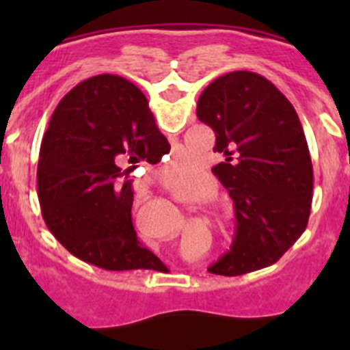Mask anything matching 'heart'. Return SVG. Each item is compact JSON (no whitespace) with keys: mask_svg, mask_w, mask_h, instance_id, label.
Instances as JSON below:
<instances>
[{"mask_svg":"<svg viewBox=\"0 0 350 350\" xmlns=\"http://www.w3.org/2000/svg\"><path fill=\"white\" fill-rule=\"evenodd\" d=\"M193 185H184V187H180V189H175V194H177L178 198H185L189 196V194H193Z\"/></svg>","mask_w":350,"mask_h":350,"instance_id":"1","label":"heart"}]
</instances>
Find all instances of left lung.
I'll return each mask as SVG.
<instances>
[{
    "label": "left lung",
    "mask_w": 350,
    "mask_h": 350,
    "mask_svg": "<svg viewBox=\"0 0 350 350\" xmlns=\"http://www.w3.org/2000/svg\"><path fill=\"white\" fill-rule=\"evenodd\" d=\"M196 116L215 133L224 161L212 172L237 217L231 250L208 270L234 277L279 261L307 228L314 189L295 107L265 77L231 71L205 88Z\"/></svg>",
    "instance_id": "left-lung-1"
}]
</instances>
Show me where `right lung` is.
<instances>
[{
	"mask_svg": "<svg viewBox=\"0 0 350 350\" xmlns=\"http://www.w3.org/2000/svg\"><path fill=\"white\" fill-rule=\"evenodd\" d=\"M170 144L144 92L117 75L71 89L52 113L38 161L43 221L73 256L103 270L150 268L156 256L131 221L133 189L124 163H157Z\"/></svg>",
	"mask_w": 350,
	"mask_h": 350,
	"instance_id": "right-lung-1",
	"label": "right lung"
}]
</instances>
